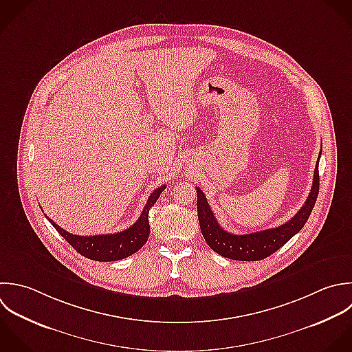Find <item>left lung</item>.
I'll return each mask as SVG.
<instances>
[{
  "instance_id": "obj_1",
  "label": "left lung",
  "mask_w": 352,
  "mask_h": 352,
  "mask_svg": "<svg viewBox=\"0 0 352 352\" xmlns=\"http://www.w3.org/2000/svg\"><path fill=\"white\" fill-rule=\"evenodd\" d=\"M321 152L317 160V167L314 170V179L311 192L302 206L299 212L289 219L287 223L262 230L250 234H233L223 230L218 221L214 217V212L207 203L206 195L200 188H196L197 192V215L199 223L201 229V234L206 243L210 245L212 251L219 254L223 258L243 261V262H256L262 261L276 251H278L284 244H287L296 233L302 230L305 223L307 222L317 197L320 192V173H318V163H320Z\"/></svg>"
}]
</instances>
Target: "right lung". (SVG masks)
Returning a JSON list of instances; mask_svg holds the SVG:
<instances>
[{
	"instance_id": "right-lung-1",
	"label": "right lung",
	"mask_w": 352,
	"mask_h": 352,
	"mask_svg": "<svg viewBox=\"0 0 352 352\" xmlns=\"http://www.w3.org/2000/svg\"><path fill=\"white\" fill-rule=\"evenodd\" d=\"M164 189L166 185L159 186L151 193L138 221L133 226L113 234L76 236L68 233L47 217L46 218L53 225V228L65 239V241L82 256L97 262H115L135 254L146 243L149 237V210L156 203Z\"/></svg>"
}]
</instances>
